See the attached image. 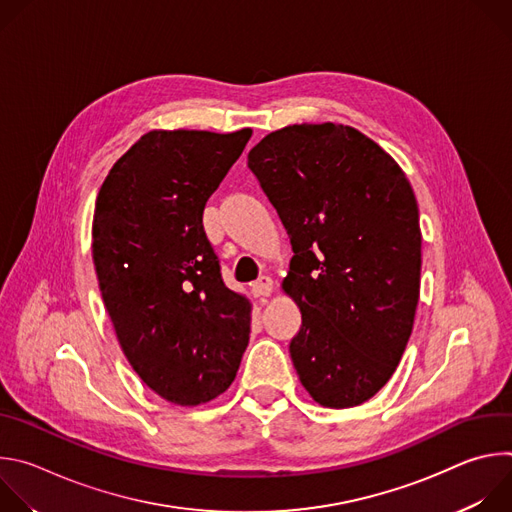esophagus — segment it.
Instances as JSON below:
<instances>
[{
	"instance_id": "esophagus-1",
	"label": "esophagus",
	"mask_w": 512,
	"mask_h": 512,
	"mask_svg": "<svg viewBox=\"0 0 512 512\" xmlns=\"http://www.w3.org/2000/svg\"><path fill=\"white\" fill-rule=\"evenodd\" d=\"M251 291H253L255 298H267V296H271V291H273V281L267 275H263V277H259L257 281L251 283Z\"/></svg>"
}]
</instances>
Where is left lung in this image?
I'll use <instances>...</instances> for the list:
<instances>
[{
  "label": "left lung",
  "mask_w": 512,
  "mask_h": 512,
  "mask_svg": "<svg viewBox=\"0 0 512 512\" xmlns=\"http://www.w3.org/2000/svg\"><path fill=\"white\" fill-rule=\"evenodd\" d=\"M289 235L281 287L302 312L289 354L324 407L375 397L413 330L421 229L413 188L371 137L340 123L287 125L247 156Z\"/></svg>",
  "instance_id": "obj_1"
}]
</instances>
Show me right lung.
<instances>
[{
	"label": "right lung",
	"mask_w": 512,
	"mask_h": 512,
	"mask_svg": "<svg viewBox=\"0 0 512 512\" xmlns=\"http://www.w3.org/2000/svg\"><path fill=\"white\" fill-rule=\"evenodd\" d=\"M251 129H154L109 170L95 204L93 261L119 346L162 399L225 393L249 344L251 304L229 289L202 212Z\"/></svg>",
	"instance_id": "right-lung-1"
}]
</instances>
